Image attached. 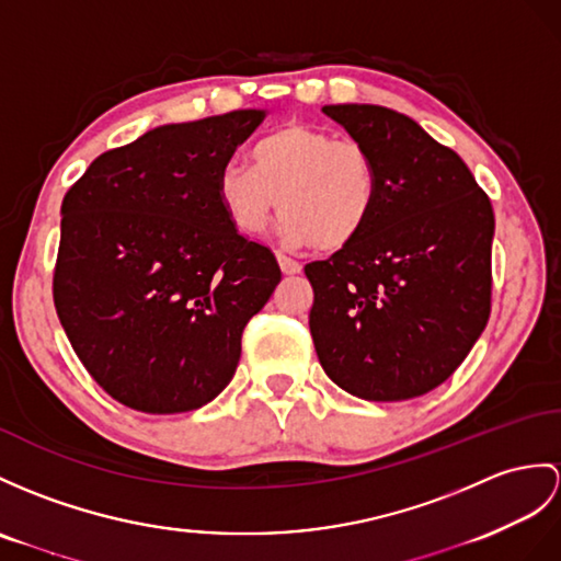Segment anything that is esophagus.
Masks as SVG:
<instances>
[{
	"label": "esophagus",
	"mask_w": 561,
	"mask_h": 561,
	"mask_svg": "<svg viewBox=\"0 0 561 561\" xmlns=\"http://www.w3.org/2000/svg\"><path fill=\"white\" fill-rule=\"evenodd\" d=\"M276 259H278V266H280V271L285 273V276H295V273H302V264L295 262V259L285 256L280 252L276 254Z\"/></svg>",
	"instance_id": "obj_1"
}]
</instances>
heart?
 <instances>
[{
    "label": "heart",
    "instance_id": "b5f03b06",
    "mask_svg": "<svg viewBox=\"0 0 561 561\" xmlns=\"http://www.w3.org/2000/svg\"><path fill=\"white\" fill-rule=\"evenodd\" d=\"M250 161L252 169L226 167L216 181L218 204L244 236L262 233L276 199L280 233L295 248L345 250L371 221L378 173L362 142L288 123L256 140Z\"/></svg>",
    "mask_w": 561,
    "mask_h": 561
}]
</instances>
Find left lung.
<instances>
[{
  "label": "left lung",
  "instance_id": "obj_1",
  "mask_svg": "<svg viewBox=\"0 0 561 561\" xmlns=\"http://www.w3.org/2000/svg\"><path fill=\"white\" fill-rule=\"evenodd\" d=\"M323 114L362 142L378 173L364 233L305 266L309 331L328 378L371 402L438 388L481 337L493 295V204L453 149L376 104Z\"/></svg>",
  "mask_w": 561,
  "mask_h": 561
}]
</instances>
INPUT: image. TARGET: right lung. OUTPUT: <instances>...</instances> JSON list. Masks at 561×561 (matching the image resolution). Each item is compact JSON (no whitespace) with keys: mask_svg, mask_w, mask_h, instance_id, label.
<instances>
[{"mask_svg":"<svg viewBox=\"0 0 561 561\" xmlns=\"http://www.w3.org/2000/svg\"><path fill=\"white\" fill-rule=\"evenodd\" d=\"M264 116L240 108L159 126L100 154L66 193L54 307L116 402L193 412L233 378L244 325L280 266L228 221L216 181Z\"/></svg>","mask_w":561,"mask_h":561,"instance_id":"right-lung-1","label":"right lung"}]
</instances>
